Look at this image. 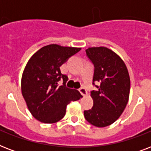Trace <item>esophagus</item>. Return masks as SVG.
Here are the masks:
<instances>
[{
  "label": "esophagus",
  "mask_w": 151,
  "mask_h": 151,
  "mask_svg": "<svg viewBox=\"0 0 151 151\" xmlns=\"http://www.w3.org/2000/svg\"><path fill=\"white\" fill-rule=\"evenodd\" d=\"M79 92H81V94L83 96H86L88 94V92H87V91H86V89H85V88H83V87L79 88Z\"/></svg>",
  "instance_id": "obj_1"
}]
</instances>
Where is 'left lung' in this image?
I'll list each match as a JSON object with an SVG mask.
<instances>
[{
	"mask_svg": "<svg viewBox=\"0 0 151 151\" xmlns=\"http://www.w3.org/2000/svg\"><path fill=\"white\" fill-rule=\"evenodd\" d=\"M94 64L93 85L100 83L97 91L91 92L92 109L84 111L85 119L96 127L110 125L118 119L126 106L130 92V78L122 58L106 47H92L86 50Z\"/></svg>",
	"mask_w": 151,
	"mask_h": 151,
	"instance_id": "left-lung-1",
	"label": "left lung"
}]
</instances>
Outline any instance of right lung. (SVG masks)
<instances>
[{"instance_id": "obj_1", "label": "right lung", "mask_w": 151, "mask_h": 151, "mask_svg": "<svg viewBox=\"0 0 151 151\" xmlns=\"http://www.w3.org/2000/svg\"><path fill=\"white\" fill-rule=\"evenodd\" d=\"M80 50L52 44L39 49L27 62L21 80L22 95L29 112L42 123L60 121L66 106L82 97L78 90L66 87L68 78L60 71V66ZM61 78L64 85L59 86Z\"/></svg>"}]
</instances>
